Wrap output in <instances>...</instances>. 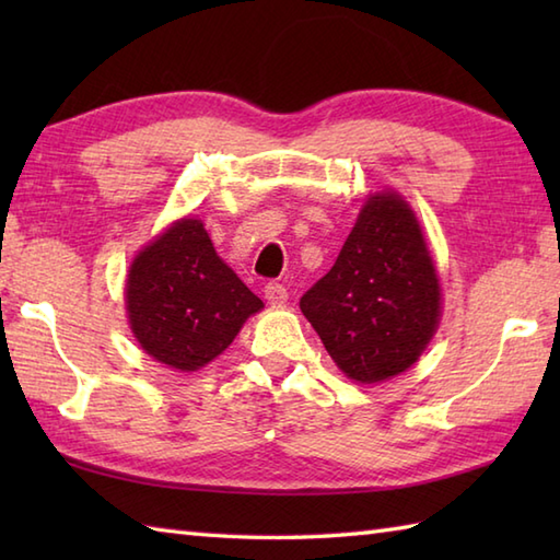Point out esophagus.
Wrapping results in <instances>:
<instances>
[{"label": "esophagus", "mask_w": 560, "mask_h": 560, "mask_svg": "<svg viewBox=\"0 0 560 560\" xmlns=\"http://www.w3.org/2000/svg\"><path fill=\"white\" fill-rule=\"evenodd\" d=\"M265 299L271 303V305H281L289 301V289L283 287V283H277V281H269L265 287Z\"/></svg>", "instance_id": "esophagus-1"}]
</instances>
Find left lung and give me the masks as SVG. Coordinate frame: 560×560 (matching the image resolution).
<instances>
[{"mask_svg": "<svg viewBox=\"0 0 560 560\" xmlns=\"http://www.w3.org/2000/svg\"><path fill=\"white\" fill-rule=\"evenodd\" d=\"M301 311L343 375L383 383L407 371L440 323V283L421 225L397 192L365 199L353 231Z\"/></svg>", "mask_w": 560, "mask_h": 560, "instance_id": "8db88e82", "label": "left lung"}]
</instances>
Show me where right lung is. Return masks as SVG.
I'll return each instance as SVG.
<instances>
[{
	"label": "right lung",
	"instance_id": "add662e5",
	"mask_svg": "<svg viewBox=\"0 0 560 560\" xmlns=\"http://www.w3.org/2000/svg\"><path fill=\"white\" fill-rule=\"evenodd\" d=\"M125 303L141 349L185 373L229 349L245 319L265 307L217 255L199 219L175 221L141 249Z\"/></svg>",
	"mask_w": 560,
	"mask_h": 560
}]
</instances>
